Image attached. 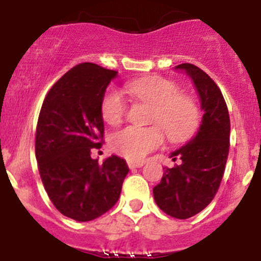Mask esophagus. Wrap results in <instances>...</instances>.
I'll use <instances>...</instances> for the list:
<instances>
[{"label": "esophagus", "mask_w": 261, "mask_h": 261, "mask_svg": "<svg viewBox=\"0 0 261 261\" xmlns=\"http://www.w3.org/2000/svg\"><path fill=\"white\" fill-rule=\"evenodd\" d=\"M145 165L144 161H128V166L129 168H137V167H142Z\"/></svg>", "instance_id": "1"}]
</instances>
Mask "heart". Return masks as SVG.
I'll return each instance as SVG.
<instances>
[{
    "label": "heart",
    "instance_id": "obj_1",
    "mask_svg": "<svg viewBox=\"0 0 261 261\" xmlns=\"http://www.w3.org/2000/svg\"><path fill=\"white\" fill-rule=\"evenodd\" d=\"M125 89L140 102L153 107L147 128L126 126L111 137V147L129 161H140L163 144L166 133L171 142L190 138L199 125V108L191 96L180 93L174 81L161 75H146L129 81ZM128 111L125 99L116 89L106 91L100 112L106 123L119 125Z\"/></svg>",
    "mask_w": 261,
    "mask_h": 261
}]
</instances>
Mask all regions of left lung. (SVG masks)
Wrapping results in <instances>:
<instances>
[{"label": "left lung", "mask_w": 261, "mask_h": 261, "mask_svg": "<svg viewBox=\"0 0 261 261\" xmlns=\"http://www.w3.org/2000/svg\"><path fill=\"white\" fill-rule=\"evenodd\" d=\"M190 75L204 110L199 132L190 142L171 153L180 165L165 167L162 180L153 188L154 200L166 214L186 220L211 204L220 188L230 147V117L220 87L193 64H180Z\"/></svg>", "instance_id": "8db88e82"}]
</instances>
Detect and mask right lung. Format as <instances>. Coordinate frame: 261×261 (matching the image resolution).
<instances>
[{"label": "right lung", "mask_w": 261, "mask_h": 261, "mask_svg": "<svg viewBox=\"0 0 261 261\" xmlns=\"http://www.w3.org/2000/svg\"><path fill=\"white\" fill-rule=\"evenodd\" d=\"M117 71L84 62L71 68L45 96L35 136L41 181L57 211L71 220L93 221L117 202L129 168L123 158L102 165L91 149L105 136L100 103Z\"/></svg>", "instance_id": "right-lung-1"}]
</instances>
